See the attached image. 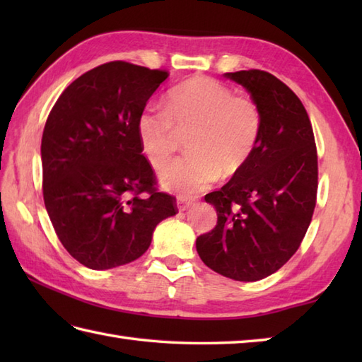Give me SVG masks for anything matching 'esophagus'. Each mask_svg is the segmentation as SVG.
Wrapping results in <instances>:
<instances>
[{"label":"esophagus","instance_id":"esophagus-1","mask_svg":"<svg viewBox=\"0 0 362 362\" xmlns=\"http://www.w3.org/2000/svg\"><path fill=\"white\" fill-rule=\"evenodd\" d=\"M193 205H194V202L193 201H188V199H185V197H179V201H177V206H179L180 211H185V210L189 209V206H193Z\"/></svg>","mask_w":362,"mask_h":362}]
</instances>
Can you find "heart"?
Segmentation results:
<instances>
[{"mask_svg": "<svg viewBox=\"0 0 362 362\" xmlns=\"http://www.w3.org/2000/svg\"><path fill=\"white\" fill-rule=\"evenodd\" d=\"M188 136L191 156L175 160L158 173L160 185L193 196L209 188L221 174L233 177L247 165L261 132V113L249 98L211 78H194L175 87L166 110L144 107L136 118V135L144 157L161 168L173 157L179 134Z\"/></svg>", "mask_w": 362, "mask_h": 362, "instance_id": "1", "label": "heart"}]
</instances>
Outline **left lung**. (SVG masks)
<instances>
[{"mask_svg": "<svg viewBox=\"0 0 362 362\" xmlns=\"http://www.w3.org/2000/svg\"><path fill=\"white\" fill-rule=\"evenodd\" d=\"M249 91L261 132L247 165L205 196L218 224L196 240L204 263L236 281L276 272L297 252L316 206L317 151L303 104L275 76L259 70L226 73Z\"/></svg>", "mask_w": 362, "mask_h": 362, "instance_id": "8db88e82", "label": "left lung"}]
</instances>
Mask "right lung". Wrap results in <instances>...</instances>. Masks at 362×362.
<instances>
[{
  "instance_id": "add662e5",
  "label": "right lung",
  "mask_w": 362,
  "mask_h": 362,
  "mask_svg": "<svg viewBox=\"0 0 362 362\" xmlns=\"http://www.w3.org/2000/svg\"><path fill=\"white\" fill-rule=\"evenodd\" d=\"M168 71L109 62L82 74L46 119L43 199L70 255L93 271L127 264L149 249L175 199L157 193L136 118Z\"/></svg>"
}]
</instances>
